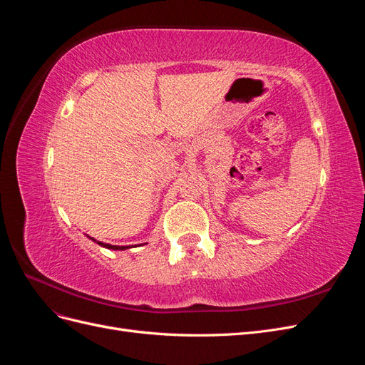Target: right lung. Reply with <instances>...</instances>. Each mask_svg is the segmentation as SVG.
<instances>
[{"label": "right lung", "mask_w": 365, "mask_h": 365, "mask_svg": "<svg viewBox=\"0 0 365 365\" xmlns=\"http://www.w3.org/2000/svg\"><path fill=\"white\" fill-rule=\"evenodd\" d=\"M94 240V239H93ZM98 245L101 247H105V248H108V250H126L128 247H117V245H109V244H103V242H97Z\"/></svg>", "instance_id": "obj_1"}]
</instances>
